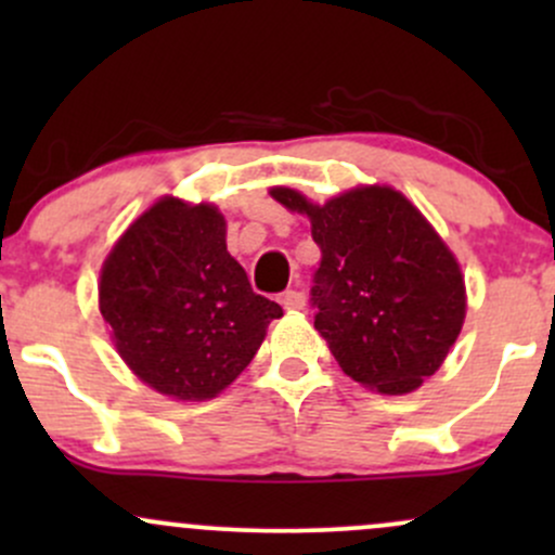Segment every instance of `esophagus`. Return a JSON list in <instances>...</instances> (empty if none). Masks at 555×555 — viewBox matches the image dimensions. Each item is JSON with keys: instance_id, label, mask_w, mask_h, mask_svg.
Wrapping results in <instances>:
<instances>
[{"instance_id": "esophagus-1", "label": "esophagus", "mask_w": 555, "mask_h": 555, "mask_svg": "<svg viewBox=\"0 0 555 555\" xmlns=\"http://www.w3.org/2000/svg\"><path fill=\"white\" fill-rule=\"evenodd\" d=\"M282 305L286 310H302L305 308V295L297 289H286L282 295Z\"/></svg>"}]
</instances>
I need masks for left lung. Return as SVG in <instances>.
Returning a JSON list of instances; mask_svg holds the SVG:
<instances>
[{
	"label": "left lung",
	"instance_id": "8db88e82",
	"mask_svg": "<svg viewBox=\"0 0 555 555\" xmlns=\"http://www.w3.org/2000/svg\"><path fill=\"white\" fill-rule=\"evenodd\" d=\"M310 219L321 266L315 328L344 373L380 393H410L441 367L467 310L462 269L423 214L388 184H367L315 206L271 188Z\"/></svg>",
	"mask_w": 555,
	"mask_h": 555
}]
</instances>
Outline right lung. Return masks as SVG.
<instances>
[{
    "label": "right lung",
    "instance_id": "add662e5",
    "mask_svg": "<svg viewBox=\"0 0 555 555\" xmlns=\"http://www.w3.org/2000/svg\"><path fill=\"white\" fill-rule=\"evenodd\" d=\"M99 310L132 373L180 401L214 399L256 358L284 310L253 292L211 203L162 197L104 260Z\"/></svg>",
    "mask_w": 555,
    "mask_h": 555
}]
</instances>
